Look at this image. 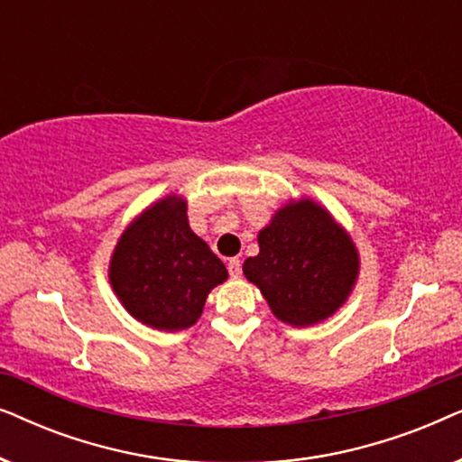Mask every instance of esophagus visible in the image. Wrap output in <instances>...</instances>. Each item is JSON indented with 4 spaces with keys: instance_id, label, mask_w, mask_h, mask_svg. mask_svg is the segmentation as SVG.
Here are the masks:
<instances>
[{
    "instance_id": "esophagus-1",
    "label": "esophagus",
    "mask_w": 462,
    "mask_h": 462,
    "mask_svg": "<svg viewBox=\"0 0 462 462\" xmlns=\"http://www.w3.org/2000/svg\"><path fill=\"white\" fill-rule=\"evenodd\" d=\"M226 269H229L231 277H239L242 275V261H239V258H231L229 264H226Z\"/></svg>"
}]
</instances>
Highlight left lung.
<instances>
[{"instance_id":"obj_1","label":"left lung","mask_w":462,"mask_h":462,"mask_svg":"<svg viewBox=\"0 0 462 462\" xmlns=\"http://www.w3.org/2000/svg\"><path fill=\"white\" fill-rule=\"evenodd\" d=\"M261 252L244 263L277 319L311 326L337 311L359 273L356 244L324 208L290 201L258 233Z\"/></svg>"}]
</instances>
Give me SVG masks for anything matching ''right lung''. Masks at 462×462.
<instances>
[{
	"label": "right lung",
	"instance_id": "right-lung-1",
	"mask_svg": "<svg viewBox=\"0 0 462 462\" xmlns=\"http://www.w3.org/2000/svg\"><path fill=\"white\" fill-rule=\"evenodd\" d=\"M109 280L132 318L157 330H185L226 269L189 226L187 201L168 195L122 233Z\"/></svg>",
	"mask_w": 462,
	"mask_h": 462
}]
</instances>
